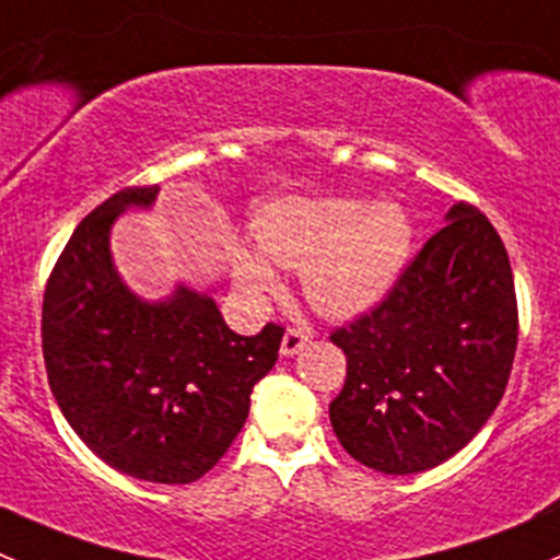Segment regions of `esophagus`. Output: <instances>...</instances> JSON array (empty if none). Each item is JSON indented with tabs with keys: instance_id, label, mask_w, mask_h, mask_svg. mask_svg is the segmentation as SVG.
Listing matches in <instances>:
<instances>
[{
	"instance_id": "34e87169",
	"label": "esophagus",
	"mask_w": 560,
	"mask_h": 560,
	"mask_svg": "<svg viewBox=\"0 0 560 560\" xmlns=\"http://www.w3.org/2000/svg\"><path fill=\"white\" fill-rule=\"evenodd\" d=\"M307 340H311V332H307L305 327H289L283 335V346H280V351H283L285 357H291L296 354Z\"/></svg>"
}]
</instances>
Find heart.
Here are the masks:
<instances>
[{"label": "heart", "mask_w": 560, "mask_h": 560, "mask_svg": "<svg viewBox=\"0 0 560 560\" xmlns=\"http://www.w3.org/2000/svg\"><path fill=\"white\" fill-rule=\"evenodd\" d=\"M255 242L271 264L300 269L302 294L318 313L349 318L387 296L412 255V222L401 206H365L346 197H289L253 222ZM247 294L275 285L269 261L253 249L233 253Z\"/></svg>", "instance_id": "b5f03b06"}]
</instances>
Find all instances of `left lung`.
I'll return each instance as SVG.
<instances>
[{"label":"left lung","instance_id":"1","mask_svg":"<svg viewBox=\"0 0 560 560\" xmlns=\"http://www.w3.org/2000/svg\"><path fill=\"white\" fill-rule=\"evenodd\" d=\"M385 300L329 340L346 354L329 404L351 459L387 476L443 465L503 398L516 351L514 275L492 222L470 203L448 211Z\"/></svg>","mask_w":560,"mask_h":560}]
</instances>
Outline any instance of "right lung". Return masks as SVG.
I'll return each mask as SVG.
<instances>
[{
	"instance_id": "add662e5",
	"label": "right lung",
	"mask_w": 560,
	"mask_h": 560,
	"mask_svg": "<svg viewBox=\"0 0 560 560\" xmlns=\"http://www.w3.org/2000/svg\"><path fill=\"white\" fill-rule=\"evenodd\" d=\"M159 186H126L90 211L57 258L44 294L49 387L98 459L153 483H191L225 456L271 371L285 329L244 338L217 302L180 285L142 302L117 277L109 228Z\"/></svg>"
}]
</instances>
